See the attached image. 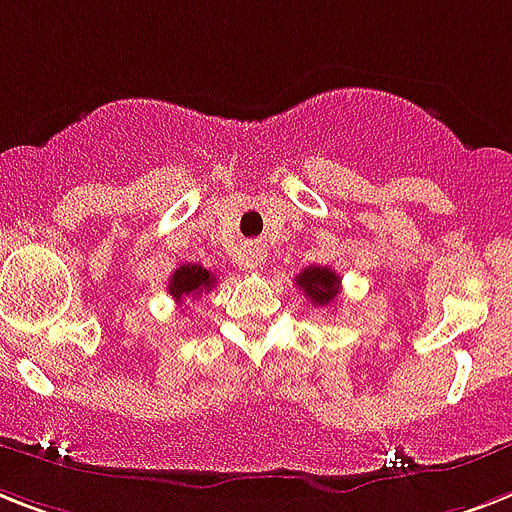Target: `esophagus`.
I'll use <instances>...</instances> for the list:
<instances>
[{
	"label": "esophagus",
	"mask_w": 512,
	"mask_h": 512,
	"mask_svg": "<svg viewBox=\"0 0 512 512\" xmlns=\"http://www.w3.org/2000/svg\"><path fill=\"white\" fill-rule=\"evenodd\" d=\"M260 265H263V249L252 244L247 252V268H260Z\"/></svg>",
	"instance_id": "esophagus-1"
}]
</instances>
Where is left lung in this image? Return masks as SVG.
<instances>
[{
    "instance_id": "left-lung-1",
    "label": "left lung",
    "mask_w": 512,
    "mask_h": 512,
    "mask_svg": "<svg viewBox=\"0 0 512 512\" xmlns=\"http://www.w3.org/2000/svg\"><path fill=\"white\" fill-rule=\"evenodd\" d=\"M339 284L342 278L336 276L331 268H323V265H307L302 273L297 276V286L305 292V297L313 302V305H331L339 294Z\"/></svg>"
}]
</instances>
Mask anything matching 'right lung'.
Segmentation results:
<instances>
[{"instance_id": "obj_1", "label": "right lung", "mask_w": 512, "mask_h": 512, "mask_svg": "<svg viewBox=\"0 0 512 512\" xmlns=\"http://www.w3.org/2000/svg\"><path fill=\"white\" fill-rule=\"evenodd\" d=\"M215 286V276L202 265L186 263L181 268L173 270V276L168 281V292L176 302H184L186 297L197 299L202 292H210Z\"/></svg>"}]
</instances>
